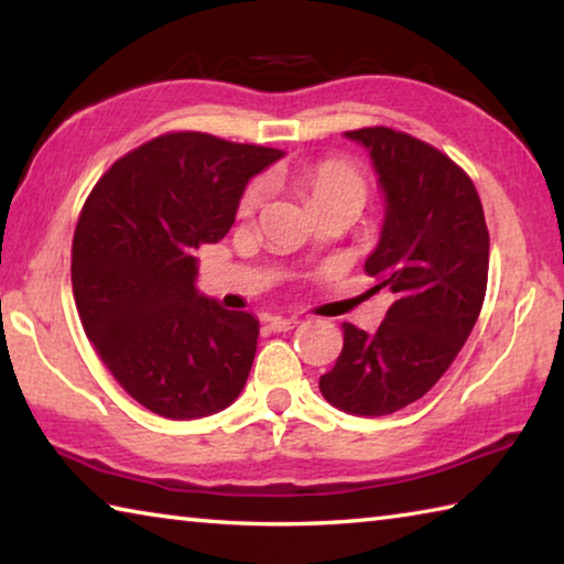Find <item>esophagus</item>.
<instances>
[{"mask_svg": "<svg viewBox=\"0 0 564 564\" xmlns=\"http://www.w3.org/2000/svg\"><path fill=\"white\" fill-rule=\"evenodd\" d=\"M299 318H283V316H273L271 321H269V326L273 328V330H293L295 326H299Z\"/></svg>", "mask_w": 564, "mask_h": 564, "instance_id": "esophagus-1", "label": "esophagus"}]
</instances>
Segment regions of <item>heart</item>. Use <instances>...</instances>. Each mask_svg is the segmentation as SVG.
<instances>
[{
	"mask_svg": "<svg viewBox=\"0 0 564 564\" xmlns=\"http://www.w3.org/2000/svg\"><path fill=\"white\" fill-rule=\"evenodd\" d=\"M293 178L295 184L308 194L313 208L330 202H340V198H350V202H358L362 206L368 194L366 176H362L356 161H350L348 156L333 154L303 161V164L293 169ZM263 181H251V184L243 188L241 202H238V214L253 216L263 206Z\"/></svg>",
	"mask_w": 564,
	"mask_h": 564,
	"instance_id": "b5f03b06",
	"label": "heart"
}]
</instances>
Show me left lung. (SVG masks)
Returning <instances> with one entry per match:
<instances>
[{"mask_svg": "<svg viewBox=\"0 0 564 564\" xmlns=\"http://www.w3.org/2000/svg\"><path fill=\"white\" fill-rule=\"evenodd\" d=\"M346 137L370 151L386 191V224L366 273L395 295L376 333L343 323V350L321 393L352 415H388L423 398L480 316L490 234L473 178L405 131L366 127Z\"/></svg>", "mask_w": 564, "mask_h": 564, "instance_id": "1", "label": "left lung"}]
</instances>
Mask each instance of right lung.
Wrapping results in <instances>:
<instances>
[{
    "label": "right lung",
    "instance_id": "obj_1",
    "mask_svg": "<svg viewBox=\"0 0 564 564\" xmlns=\"http://www.w3.org/2000/svg\"><path fill=\"white\" fill-rule=\"evenodd\" d=\"M283 156L169 131L113 161L76 221L72 289L104 366L151 413L188 420L241 393L259 321L198 295L194 253L228 234L246 181Z\"/></svg>",
    "mask_w": 564,
    "mask_h": 564
}]
</instances>
